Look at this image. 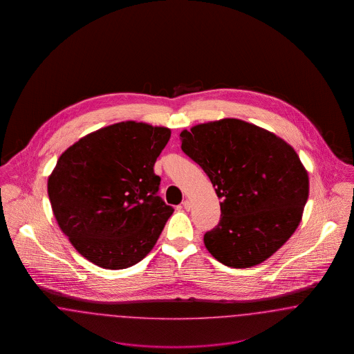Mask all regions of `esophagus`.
<instances>
[{
  "mask_svg": "<svg viewBox=\"0 0 354 354\" xmlns=\"http://www.w3.org/2000/svg\"><path fill=\"white\" fill-rule=\"evenodd\" d=\"M183 204V208L187 209V211H189V208H191V202L188 201V199H185V202L182 203Z\"/></svg>",
  "mask_w": 354,
  "mask_h": 354,
  "instance_id": "34e87169",
  "label": "esophagus"
}]
</instances>
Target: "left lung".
I'll use <instances>...</instances> for the list:
<instances>
[{
  "label": "left lung",
  "instance_id": "8db88e82",
  "mask_svg": "<svg viewBox=\"0 0 354 354\" xmlns=\"http://www.w3.org/2000/svg\"><path fill=\"white\" fill-rule=\"evenodd\" d=\"M180 139L221 199L219 224L204 235L208 252L227 267L250 268L281 248L309 195L308 172L293 147L235 118L196 124Z\"/></svg>",
  "mask_w": 354,
  "mask_h": 354
}]
</instances>
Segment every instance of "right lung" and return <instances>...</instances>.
<instances>
[{
  "label": "right lung",
  "instance_id": "add662e5",
  "mask_svg": "<svg viewBox=\"0 0 354 354\" xmlns=\"http://www.w3.org/2000/svg\"><path fill=\"white\" fill-rule=\"evenodd\" d=\"M167 127L119 122L62 152L48 179L53 214L73 247L93 264L124 270L156 244L174 208L158 196L156 158Z\"/></svg>",
  "mask_w": 354,
  "mask_h": 354
}]
</instances>
